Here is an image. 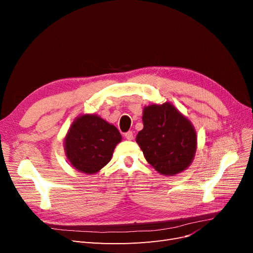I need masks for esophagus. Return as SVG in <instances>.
Masks as SVG:
<instances>
[{
    "mask_svg": "<svg viewBox=\"0 0 253 253\" xmlns=\"http://www.w3.org/2000/svg\"><path fill=\"white\" fill-rule=\"evenodd\" d=\"M125 137H126V138L127 140H133V138H134V134H133V132L128 131V132H126V133L125 134Z\"/></svg>",
    "mask_w": 253,
    "mask_h": 253,
    "instance_id": "obj_1",
    "label": "esophagus"
}]
</instances>
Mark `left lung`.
<instances>
[{
    "instance_id": "8db88e82",
    "label": "left lung",
    "mask_w": 253,
    "mask_h": 253,
    "mask_svg": "<svg viewBox=\"0 0 253 253\" xmlns=\"http://www.w3.org/2000/svg\"><path fill=\"white\" fill-rule=\"evenodd\" d=\"M143 128L136 141L147 162L160 174L173 176L192 163L197 138L192 124L170 102L145 106Z\"/></svg>"
}]
</instances>
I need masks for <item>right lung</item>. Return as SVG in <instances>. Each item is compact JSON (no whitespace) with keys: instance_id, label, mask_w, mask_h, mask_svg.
I'll list each match as a JSON object with an SVG mask.
<instances>
[{"instance_id":"1","label":"right lung","mask_w":253,"mask_h":253,"mask_svg":"<svg viewBox=\"0 0 253 253\" xmlns=\"http://www.w3.org/2000/svg\"><path fill=\"white\" fill-rule=\"evenodd\" d=\"M121 139L118 128L98 115H81L75 119L65 136V154L76 170L95 174L110 163L114 149Z\"/></svg>"}]
</instances>
